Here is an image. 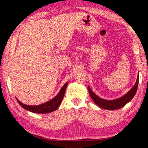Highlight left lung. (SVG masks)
<instances>
[{"instance_id": "left-lung-1", "label": "left lung", "mask_w": 148, "mask_h": 148, "mask_svg": "<svg viewBox=\"0 0 148 148\" xmlns=\"http://www.w3.org/2000/svg\"><path fill=\"white\" fill-rule=\"evenodd\" d=\"M138 81L139 76H138L135 85L129 92H127V93L125 94L124 96L120 97L119 99L111 100V101L110 100H104L103 99L100 98L99 97L97 96L96 94L92 91V90L90 89L89 86H88V90L90 96H91L92 99L93 100L94 102L97 105H98L99 107L108 110H117L123 107L125 105H126L129 102L131 101L132 98L134 97V95L137 91L138 86Z\"/></svg>"}]
</instances>
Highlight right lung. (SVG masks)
<instances>
[{"label":"right lung","instance_id":"obj_1","mask_svg":"<svg viewBox=\"0 0 148 148\" xmlns=\"http://www.w3.org/2000/svg\"><path fill=\"white\" fill-rule=\"evenodd\" d=\"M67 84H68V83H66L64 85L63 87H62L61 89L60 90L58 95H57L55 98L50 100L48 102H45V103L42 104L37 105V106H29V105H26L21 103V102L16 99L17 101L24 109H25L31 112L38 114L50 113V112H52L55 111V110H56L59 107L60 104H61L62 101V99H63L64 97V95L65 92V90H66V88Z\"/></svg>","mask_w":148,"mask_h":148}]
</instances>
